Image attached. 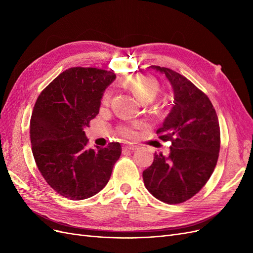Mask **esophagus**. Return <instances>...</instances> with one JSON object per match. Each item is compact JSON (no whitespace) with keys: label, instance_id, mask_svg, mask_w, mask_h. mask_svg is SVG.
I'll list each match as a JSON object with an SVG mask.
<instances>
[{"label":"esophagus","instance_id":"1","mask_svg":"<svg viewBox=\"0 0 253 253\" xmlns=\"http://www.w3.org/2000/svg\"><path fill=\"white\" fill-rule=\"evenodd\" d=\"M122 149H124V151H134L137 149V147L134 144H127V145H124V148Z\"/></svg>","mask_w":253,"mask_h":253}]
</instances>
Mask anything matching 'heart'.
Wrapping results in <instances>:
<instances>
[{"label":"heart","mask_w":253,"mask_h":253,"mask_svg":"<svg viewBox=\"0 0 253 253\" xmlns=\"http://www.w3.org/2000/svg\"><path fill=\"white\" fill-rule=\"evenodd\" d=\"M125 85L132 91V93L143 103L151 102L155 99L159 93V84L156 79L147 75H136L132 77H127L124 80ZM112 91L110 88L105 89L101 96V106L106 108L111 102ZM141 126L140 122H135L132 125L119 126L117 127V133L126 138H133L136 136V129Z\"/></svg>","instance_id":"obj_1"}]
</instances>
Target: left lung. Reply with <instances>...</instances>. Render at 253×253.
<instances>
[{
	"mask_svg": "<svg viewBox=\"0 0 253 253\" xmlns=\"http://www.w3.org/2000/svg\"><path fill=\"white\" fill-rule=\"evenodd\" d=\"M170 81L173 108L157 135L171 141L168 156L154 154L142 172L145 188L157 200L175 205L190 200L209 180L218 159L220 131L213 105L204 91L175 71L152 65Z\"/></svg>",
	"mask_w": 253,
	"mask_h": 253,
	"instance_id": "1",
	"label": "left lung"
}]
</instances>
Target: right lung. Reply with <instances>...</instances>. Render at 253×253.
Returning a JSON list of instances; mask_svg holds the SVG:
<instances>
[{
	"mask_svg": "<svg viewBox=\"0 0 253 253\" xmlns=\"http://www.w3.org/2000/svg\"><path fill=\"white\" fill-rule=\"evenodd\" d=\"M114 73L96 67H71L38 97L30 118L36 165L58 194L72 201L94 196L106 186L121 154L119 142L99 150L87 147L83 128L100 108Z\"/></svg>",
	"mask_w": 253,
	"mask_h": 253,
	"instance_id": "1",
	"label": "right lung"
}]
</instances>
